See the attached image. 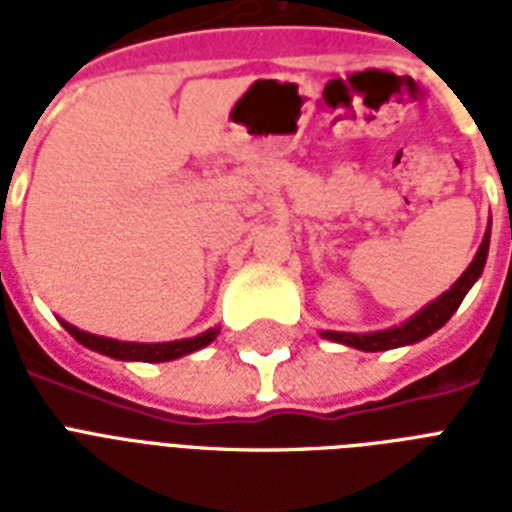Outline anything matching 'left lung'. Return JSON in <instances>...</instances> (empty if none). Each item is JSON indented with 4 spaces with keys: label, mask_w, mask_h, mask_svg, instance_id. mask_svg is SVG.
<instances>
[{
    "label": "left lung",
    "mask_w": 512,
    "mask_h": 512,
    "mask_svg": "<svg viewBox=\"0 0 512 512\" xmlns=\"http://www.w3.org/2000/svg\"><path fill=\"white\" fill-rule=\"evenodd\" d=\"M486 252H489V228H486L484 239H481V247H478L476 257L470 260V265L462 271V276L454 281L452 287L446 289L444 295H438L436 300H430L422 311H417L412 319H406L404 324L398 327L380 329V332H324V337L337 342H345V345H353V348L361 350H385L396 348V345H406V342H417L422 337H428L430 332H436L438 327H444L449 316L457 311V305L462 303V297L470 289V284L478 279V273L486 263Z\"/></svg>",
    "instance_id": "left-lung-1"
}]
</instances>
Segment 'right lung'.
<instances>
[{
    "instance_id": "right-lung-1",
    "label": "right lung",
    "mask_w": 512,
    "mask_h": 512,
    "mask_svg": "<svg viewBox=\"0 0 512 512\" xmlns=\"http://www.w3.org/2000/svg\"><path fill=\"white\" fill-rule=\"evenodd\" d=\"M63 327L76 337V340L87 345V348L98 350L103 356L111 358H122V361H172V358H180L185 353H193V350L204 348L209 342L217 337V329H209L204 335L188 337V340H175V342H122V340H111V337H100L90 335L84 329L74 327L63 321Z\"/></svg>"
}]
</instances>
